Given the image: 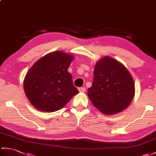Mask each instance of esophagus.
<instances>
[{
  "instance_id": "1",
  "label": "esophagus",
  "mask_w": 156,
  "mask_h": 156,
  "mask_svg": "<svg viewBox=\"0 0 156 156\" xmlns=\"http://www.w3.org/2000/svg\"><path fill=\"white\" fill-rule=\"evenodd\" d=\"M86 88L84 87H80V88H78V91L80 92H86Z\"/></svg>"
}]
</instances>
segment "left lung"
Wrapping results in <instances>:
<instances>
[{"instance_id": "obj_1", "label": "left lung", "mask_w": 156, "mask_h": 156, "mask_svg": "<svg viewBox=\"0 0 156 156\" xmlns=\"http://www.w3.org/2000/svg\"><path fill=\"white\" fill-rule=\"evenodd\" d=\"M134 94L133 78L121 62L105 56L96 64L92 86L88 90V95L102 113L112 115L125 110Z\"/></svg>"}]
</instances>
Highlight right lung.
<instances>
[{"instance_id": "obj_1", "label": "right lung", "mask_w": 156, "mask_h": 156, "mask_svg": "<svg viewBox=\"0 0 156 156\" xmlns=\"http://www.w3.org/2000/svg\"><path fill=\"white\" fill-rule=\"evenodd\" d=\"M74 56L60 50L46 54L33 64L24 80L30 102L42 112L60 110L79 92L68 72Z\"/></svg>"}]
</instances>
